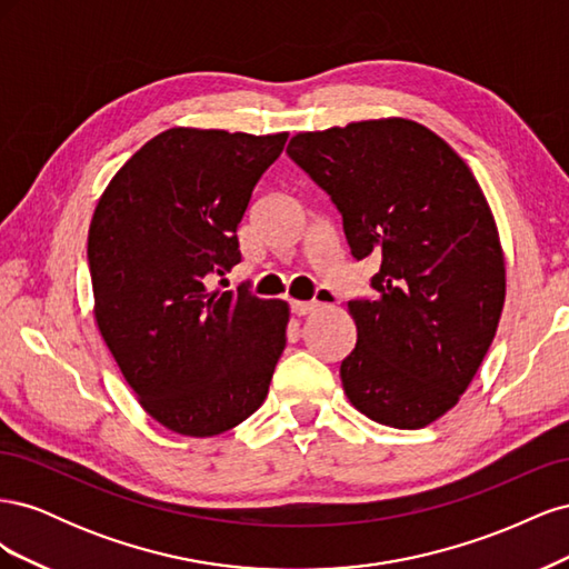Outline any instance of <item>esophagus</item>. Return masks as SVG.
I'll return each instance as SVG.
<instances>
[{
	"label": "esophagus",
	"instance_id": "1",
	"mask_svg": "<svg viewBox=\"0 0 569 569\" xmlns=\"http://www.w3.org/2000/svg\"><path fill=\"white\" fill-rule=\"evenodd\" d=\"M335 301H337V297L332 295V291L320 289L316 301H291V313H297V316H308V313L318 311L320 306H332Z\"/></svg>",
	"mask_w": 569,
	"mask_h": 569
}]
</instances>
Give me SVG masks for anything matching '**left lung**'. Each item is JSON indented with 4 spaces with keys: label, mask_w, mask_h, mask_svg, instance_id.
Returning a JSON list of instances; mask_svg holds the SVG:
<instances>
[{
    "label": "left lung",
    "mask_w": 569,
    "mask_h": 569,
    "mask_svg": "<svg viewBox=\"0 0 569 569\" xmlns=\"http://www.w3.org/2000/svg\"><path fill=\"white\" fill-rule=\"evenodd\" d=\"M289 157L343 220L353 258H380L375 299L349 301L341 387L366 418L420 429L470 387L506 303V258L470 166L408 118L297 132Z\"/></svg>",
    "instance_id": "8db88e82"
}]
</instances>
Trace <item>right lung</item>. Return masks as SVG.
Instances as JSON below:
<instances>
[{
	"label": "right lung",
	"mask_w": 569,
	"mask_h": 569,
	"mask_svg": "<svg viewBox=\"0 0 569 569\" xmlns=\"http://www.w3.org/2000/svg\"><path fill=\"white\" fill-rule=\"evenodd\" d=\"M289 132L170 128L118 168L88 232L94 320L137 401L182 437H216L268 396L289 303L206 287Z\"/></svg>",
	"instance_id": "obj_1"
}]
</instances>
